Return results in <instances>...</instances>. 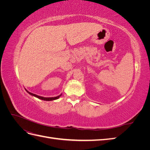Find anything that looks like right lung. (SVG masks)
Listing matches in <instances>:
<instances>
[{"label":"right lung","mask_w":150,"mask_h":150,"mask_svg":"<svg viewBox=\"0 0 150 150\" xmlns=\"http://www.w3.org/2000/svg\"><path fill=\"white\" fill-rule=\"evenodd\" d=\"M25 89V91L27 92H28L29 94H30L31 96H34V97H36V98H39V99H42V100H44V101H53V100H56V99H59L60 98V96H61V95H62V94H60V95H59V96H56V97H51V98H44V97H42V96H38V95H36V94H33V93H30L29 91H28V90H27L26 89Z\"/></svg>","instance_id":"obj_1"}]
</instances>
